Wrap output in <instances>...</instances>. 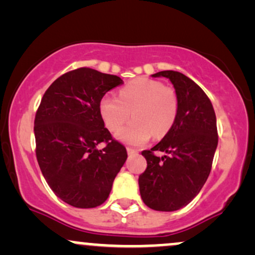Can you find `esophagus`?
<instances>
[{
    "label": "esophagus",
    "mask_w": 255,
    "mask_h": 255,
    "mask_svg": "<svg viewBox=\"0 0 255 255\" xmlns=\"http://www.w3.org/2000/svg\"><path fill=\"white\" fill-rule=\"evenodd\" d=\"M127 153L128 154H136L137 151L134 150V148H131V147H127Z\"/></svg>",
    "instance_id": "34e87169"
}]
</instances>
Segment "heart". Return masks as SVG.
<instances>
[{
  "mask_svg": "<svg viewBox=\"0 0 255 255\" xmlns=\"http://www.w3.org/2000/svg\"><path fill=\"white\" fill-rule=\"evenodd\" d=\"M99 111L105 126L118 131L130 117L133 121L118 133L129 145H142L151 139L165 136L174 127L178 114V97L172 87L148 78H137L119 91V98L104 96Z\"/></svg>",
  "mask_w": 255,
  "mask_h": 255,
  "instance_id": "obj_1",
  "label": "heart"
}]
</instances>
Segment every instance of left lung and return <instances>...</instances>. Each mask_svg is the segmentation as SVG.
I'll return each instance as SVG.
<instances>
[{
	"instance_id": "1",
	"label": "left lung",
	"mask_w": 255,
	"mask_h": 255,
	"mask_svg": "<svg viewBox=\"0 0 255 255\" xmlns=\"http://www.w3.org/2000/svg\"><path fill=\"white\" fill-rule=\"evenodd\" d=\"M152 77L171 81L178 114L170 131L151 150L141 152L147 168L139 176V189L146 206L170 212L191 203L206 182L218 144L217 121L211 101L192 79L175 71ZM156 150L166 154L158 157Z\"/></svg>"
}]
</instances>
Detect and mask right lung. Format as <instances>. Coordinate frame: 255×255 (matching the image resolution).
<instances>
[{
    "label": "right lung",
    "instance_id": "right-lung-1",
    "mask_svg": "<svg viewBox=\"0 0 255 255\" xmlns=\"http://www.w3.org/2000/svg\"><path fill=\"white\" fill-rule=\"evenodd\" d=\"M124 84L92 68L61 75L44 93L34 119L36 156L45 181L64 203L99 206L127 159L126 147L104 127L99 103ZM104 142L103 149L97 146Z\"/></svg>",
    "mask_w": 255,
    "mask_h": 255
}]
</instances>
